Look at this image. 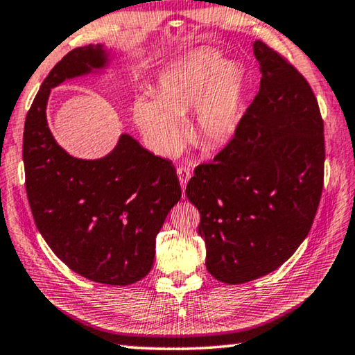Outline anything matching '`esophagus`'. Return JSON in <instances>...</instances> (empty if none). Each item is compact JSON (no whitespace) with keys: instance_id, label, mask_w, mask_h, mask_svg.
<instances>
[{"instance_id":"34e87169","label":"esophagus","mask_w":355,"mask_h":355,"mask_svg":"<svg viewBox=\"0 0 355 355\" xmlns=\"http://www.w3.org/2000/svg\"><path fill=\"white\" fill-rule=\"evenodd\" d=\"M176 171H178L179 182H181V187H182V190H185V187H187L189 179L191 178V171L189 170L187 166H184V165H179Z\"/></svg>"}]
</instances>
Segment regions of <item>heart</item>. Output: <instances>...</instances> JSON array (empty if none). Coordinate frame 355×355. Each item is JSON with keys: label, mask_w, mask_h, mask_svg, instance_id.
<instances>
[{"label": "heart", "mask_w": 355, "mask_h": 355, "mask_svg": "<svg viewBox=\"0 0 355 355\" xmlns=\"http://www.w3.org/2000/svg\"><path fill=\"white\" fill-rule=\"evenodd\" d=\"M245 80L240 68L221 54L200 51L160 74L154 98L139 96L134 120L155 153L171 157L184 143L178 118L189 114L190 132L207 149L227 145L240 128Z\"/></svg>", "instance_id": "heart-1"}]
</instances>
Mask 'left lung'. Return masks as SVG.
Returning <instances> with one entry per match:
<instances>
[{
	"instance_id": "8db88e82",
	"label": "left lung",
	"mask_w": 355,
	"mask_h": 355,
	"mask_svg": "<svg viewBox=\"0 0 355 355\" xmlns=\"http://www.w3.org/2000/svg\"><path fill=\"white\" fill-rule=\"evenodd\" d=\"M260 89L234 139L198 165L187 198L200 210L206 266L225 284L277 270L313 225L324 179V124L306 78L254 42Z\"/></svg>"
}]
</instances>
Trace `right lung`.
<instances>
[{"label":"right lung","mask_w":355,"mask_h":355,"mask_svg":"<svg viewBox=\"0 0 355 355\" xmlns=\"http://www.w3.org/2000/svg\"><path fill=\"white\" fill-rule=\"evenodd\" d=\"M107 64L103 45L74 48L55 64L26 115L23 162L35 226L55 256L93 282L129 285L153 268L155 237L181 200L176 170L129 134L101 159H76L46 121L51 89Z\"/></svg>","instance_id":"right-lung-1"}]
</instances>
